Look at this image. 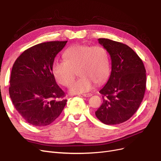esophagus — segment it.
<instances>
[{"mask_svg": "<svg viewBox=\"0 0 161 161\" xmlns=\"http://www.w3.org/2000/svg\"><path fill=\"white\" fill-rule=\"evenodd\" d=\"M83 97H91L92 95L91 93H88V94H83V95H82Z\"/></svg>", "mask_w": 161, "mask_h": 161, "instance_id": "obj_1", "label": "esophagus"}]
</instances>
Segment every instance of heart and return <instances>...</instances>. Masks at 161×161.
Instances as JSON below:
<instances>
[{"mask_svg": "<svg viewBox=\"0 0 161 161\" xmlns=\"http://www.w3.org/2000/svg\"><path fill=\"white\" fill-rule=\"evenodd\" d=\"M64 61H56L53 65L55 79L64 86H69L76 78H80L71 85L70 94L90 91L95 83L101 85L110 73V62L107 50L101 46L75 45L66 50Z\"/></svg>", "mask_w": 161, "mask_h": 161, "instance_id": "b5f03b06", "label": "heart"}]
</instances>
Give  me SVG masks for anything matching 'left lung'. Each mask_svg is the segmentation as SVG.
<instances>
[{
	"label": "left lung",
	"mask_w": 161,
	"mask_h": 161,
	"mask_svg": "<svg viewBox=\"0 0 161 161\" xmlns=\"http://www.w3.org/2000/svg\"><path fill=\"white\" fill-rule=\"evenodd\" d=\"M111 59L109 79L99 92L103 102L95 112L105 125H117L133 115L145 95L146 70L140 57L130 47L108 38H98Z\"/></svg>",
	"instance_id": "1"
}]
</instances>
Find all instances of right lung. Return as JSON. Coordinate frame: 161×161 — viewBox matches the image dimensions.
Here are the masks:
<instances>
[{"mask_svg":"<svg viewBox=\"0 0 161 161\" xmlns=\"http://www.w3.org/2000/svg\"><path fill=\"white\" fill-rule=\"evenodd\" d=\"M67 41L42 42L26 49L11 71L9 95L16 110L35 126L51 124L62 113L67 100L57 84L53 65Z\"/></svg>","mask_w":161,"mask_h":161,"instance_id":"right-lung-1","label":"right lung"}]
</instances>
